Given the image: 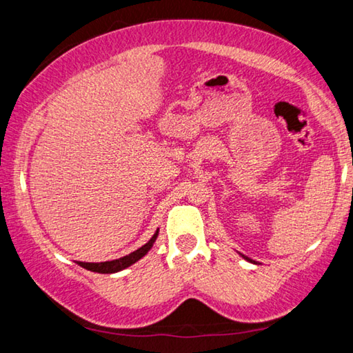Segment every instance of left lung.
Returning <instances> with one entry per match:
<instances>
[{
  "label": "left lung",
  "mask_w": 353,
  "mask_h": 353,
  "mask_svg": "<svg viewBox=\"0 0 353 353\" xmlns=\"http://www.w3.org/2000/svg\"><path fill=\"white\" fill-rule=\"evenodd\" d=\"M241 256H243V259H244V260H248V261H250V263H255V265H256V261H254L252 259H249V256H246V255H243V254H241Z\"/></svg>",
  "instance_id": "obj_1"
}]
</instances>
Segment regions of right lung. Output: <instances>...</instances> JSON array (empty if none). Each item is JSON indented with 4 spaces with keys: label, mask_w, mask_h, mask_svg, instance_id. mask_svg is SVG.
Here are the masks:
<instances>
[{
    "label": "right lung",
    "mask_w": 353,
    "mask_h": 353,
    "mask_svg": "<svg viewBox=\"0 0 353 353\" xmlns=\"http://www.w3.org/2000/svg\"><path fill=\"white\" fill-rule=\"evenodd\" d=\"M159 236V229L155 230V234L152 235L151 240H149L146 244H143L141 248H139L134 252H130L126 256H121V259H117V260H112V261H101V263H85V261H77V265L85 268V270L92 271V272H99V274H113V272H119L123 270H126V268L132 266L134 263L139 261L140 259H143L151 248L154 246L155 240H157Z\"/></svg>",
    "instance_id": "obj_1"
}]
</instances>
